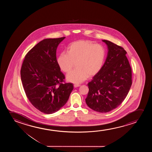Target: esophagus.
<instances>
[{"mask_svg":"<svg viewBox=\"0 0 152 152\" xmlns=\"http://www.w3.org/2000/svg\"><path fill=\"white\" fill-rule=\"evenodd\" d=\"M80 85H79V84H74V87L75 88L78 87H80Z\"/></svg>","mask_w":152,"mask_h":152,"instance_id":"1","label":"esophagus"}]
</instances>
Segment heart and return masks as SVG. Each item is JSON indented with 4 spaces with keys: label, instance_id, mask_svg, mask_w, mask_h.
Returning a JSON list of instances; mask_svg holds the SVG:
<instances>
[{
    "label": "heart",
    "instance_id": "heart-1",
    "mask_svg": "<svg viewBox=\"0 0 152 152\" xmlns=\"http://www.w3.org/2000/svg\"><path fill=\"white\" fill-rule=\"evenodd\" d=\"M105 58V50L102 45L80 40L69 45L67 53H61L57 62L61 69L66 73L71 72L75 63L76 69L69 73L66 78L74 83H80L100 71Z\"/></svg>",
    "mask_w": 152,
    "mask_h": 152
}]
</instances>
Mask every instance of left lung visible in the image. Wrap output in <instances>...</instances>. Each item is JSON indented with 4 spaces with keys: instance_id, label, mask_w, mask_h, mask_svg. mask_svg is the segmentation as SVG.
Masks as SVG:
<instances>
[{
    "instance_id": "1",
    "label": "left lung",
    "mask_w": 152,
    "mask_h": 152,
    "mask_svg": "<svg viewBox=\"0 0 152 152\" xmlns=\"http://www.w3.org/2000/svg\"><path fill=\"white\" fill-rule=\"evenodd\" d=\"M102 41L107 46V56L101 69L88 83L86 102L92 110L106 113L117 107L127 96L132 83V69L123 47Z\"/></svg>"
}]
</instances>
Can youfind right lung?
I'll return each mask as SVG.
<instances>
[{"instance_id": "add662e5", "label": "right lung", "mask_w": 152, "mask_h": 152, "mask_svg": "<svg viewBox=\"0 0 152 152\" xmlns=\"http://www.w3.org/2000/svg\"><path fill=\"white\" fill-rule=\"evenodd\" d=\"M65 37L42 40L23 61L21 77L27 98L38 110L52 114L66 104L73 84L65 83L56 60V49Z\"/></svg>"}]
</instances>
